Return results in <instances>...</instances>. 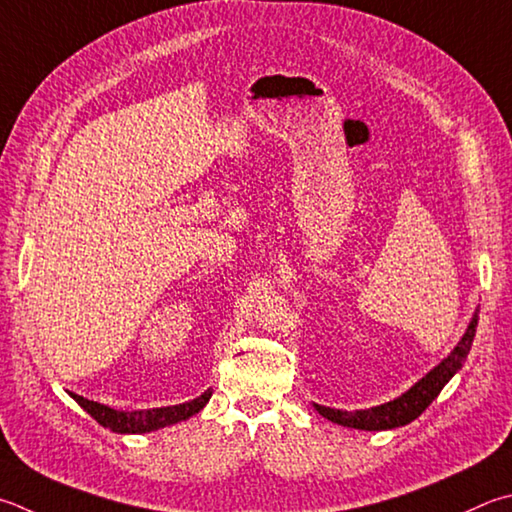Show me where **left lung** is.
Here are the masks:
<instances>
[{
    "label": "left lung",
    "mask_w": 512,
    "mask_h": 512,
    "mask_svg": "<svg viewBox=\"0 0 512 512\" xmlns=\"http://www.w3.org/2000/svg\"><path fill=\"white\" fill-rule=\"evenodd\" d=\"M477 324H479V309L475 311V315H472L468 329L457 342V347H454L448 356L439 362V365L427 371V374L407 389V392L394 398V401L376 405V407H367V410H353V412L336 410V407H327L318 403H313V407L318 410V414H322L331 423L353 427V430H365V432L394 430V427L412 423L414 418H418L427 410V405L441 394V389L448 385L450 378L463 367V362H466L470 353L472 340H475Z\"/></svg>",
    "instance_id": "obj_1"
}]
</instances>
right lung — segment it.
<instances>
[{
	"label": "right lung",
	"instance_id": "add662e5",
	"mask_svg": "<svg viewBox=\"0 0 512 512\" xmlns=\"http://www.w3.org/2000/svg\"><path fill=\"white\" fill-rule=\"evenodd\" d=\"M69 396L76 401L82 410H85L89 416H94L96 421L107 427L111 432L118 434H145V432H154L161 430V427L188 421L190 416L199 414L203 407L208 405L212 389H206L201 396L192 398L188 403H179V405H167V407H152V410H114V407L102 405L96 401H89L85 396H78L69 392Z\"/></svg>",
	"mask_w": 512,
	"mask_h": 512
}]
</instances>
